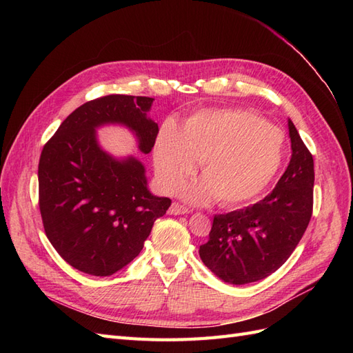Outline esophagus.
Returning <instances> with one entry per match:
<instances>
[{
  "mask_svg": "<svg viewBox=\"0 0 353 353\" xmlns=\"http://www.w3.org/2000/svg\"><path fill=\"white\" fill-rule=\"evenodd\" d=\"M169 213L170 215H184V213H190V209L181 203H172V206L169 208Z\"/></svg>",
  "mask_w": 353,
  "mask_h": 353,
  "instance_id": "34e87169",
  "label": "esophagus"
}]
</instances>
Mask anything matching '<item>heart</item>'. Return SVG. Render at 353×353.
<instances>
[{
    "instance_id": "obj_1",
    "label": "heart",
    "mask_w": 353,
    "mask_h": 353,
    "mask_svg": "<svg viewBox=\"0 0 353 353\" xmlns=\"http://www.w3.org/2000/svg\"><path fill=\"white\" fill-rule=\"evenodd\" d=\"M285 135L248 109H205L176 130L165 123L154 144V169L160 185L175 193L200 162L203 179L185 197L203 203L216 197L222 206H243L258 197L279 174Z\"/></svg>"
}]
</instances>
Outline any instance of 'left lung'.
I'll list each match as a JSON object with an SVG mask.
<instances>
[{
  "label": "left lung",
  "instance_id": "left-lung-1",
  "mask_svg": "<svg viewBox=\"0 0 353 353\" xmlns=\"http://www.w3.org/2000/svg\"><path fill=\"white\" fill-rule=\"evenodd\" d=\"M292 159L272 193L253 206L215 215L200 258L221 280L248 284L275 272L303 237L314 208V157L288 121Z\"/></svg>",
  "mask_w": 353,
  "mask_h": 353
}]
</instances>
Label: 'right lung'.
I'll return each instance as SVG.
<instances>
[{"mask_svg":"<svg viewBox=\"0 0 353 353\" xmlns=\"http://www.w3.org/2000/svg\"><path fill=\"white\" fill-rule=\"evenodd\" d=\"M153 99L112 94L73 110L46 143L38 165L39 212L52 248L73 268L108 276L144 248L170 199L147 188L135 157L116 160L95 140V128L122 123L150 153L159 126L147 119Z\"/></svg>","mask_w":353,"mask_h":353,"instance_id":"1","label":"right lung"}]
</instances>
